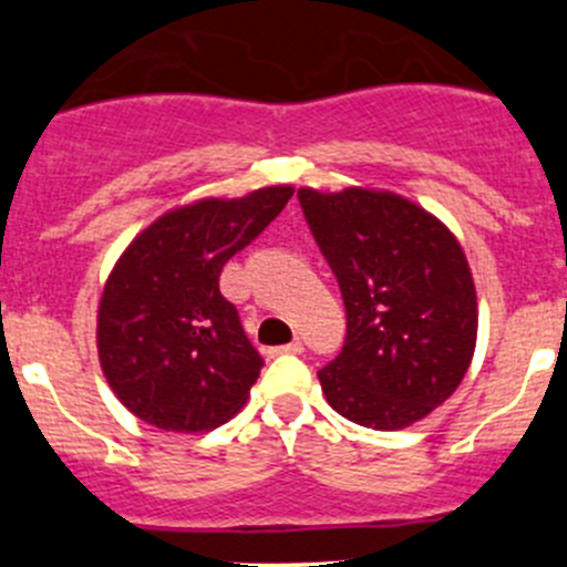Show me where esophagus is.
I'll return each instance as SVG.
<instances>
[{
	"label": "esophagus",
	"instance_id": "1",
	"mask_svg": "<svg viewBox=\"0 0 567 567\" xmlns=\"http://www.w3.org/2000/svg\"><path fill=\"white\" fill-rule=\"evenodd\" d=\"M277 353H305V346H301V340H293L288 346L277 348Z\"/></svg>",
	"mask_w": 567,
	"mask_h": 567
}]
</instances>
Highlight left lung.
Instances as JSON below:
<instances>
[{
	"label": "left lung",
	"instance_id": "obj_1",
	"mask_svg": "<svg viewBox=\"0 0 567 567\" xmlns=\"http://www.w3.org/2000/svg\"><path fill=\"white\" fill-rule=\"evenodd\" d=\"M299 203L346 305L342 351L318 370L326 400L375 431L414 425L472 362L477 296L461 244L390 192L299 188Z\"/></svg>",
	"mask_w": 567,
	"mask_h": 567
}]
</instances>
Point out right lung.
<instances>
[{
  "label": "right lung",
  "instance_id": "add662e5",
  "mask_svg": "<svg viewBox=\"0 0 567 567\" xmlns=\"http://www.w3.org/2000/svg\"><path fill=\"white\" fill-rule=\"evenodd\" d=\"M290 197V186H268L203 199L164 214L123 251L101 296L99 357L131 414L162 431L199 433L247 403L262 357L219 277Z\"/></svg>",
  "mask_w": 567,
  "mask_h": 567
}]
</instances>
